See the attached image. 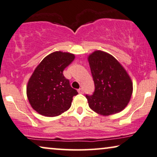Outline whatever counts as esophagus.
<instances>
[{"instance_id": "1", "label": "esophagus", "mask_w": 157, "mask_h": 157, "mask_svg": "<svg viewBox=\"0 0 157 157\" xmlns=\"http://www.w3.org/2000/svg\"><path fill=\"white\" fill-rule=\"evenodd\" d=\"M78 92L79 94H83L84 93V90H83L82 88H80V89H79V90H78Z\"/></svg>"}]
</instances>
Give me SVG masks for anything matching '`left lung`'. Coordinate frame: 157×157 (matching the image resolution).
<instances>
[{
	"mask_svg": "<svg viewBox=\"0 0 157 157\" xmlns=\"http://www.w3.org/2000/svg\"><path fill=\"white\" fill-rule=\"evenodd\" d=\"M95 90L86 95L89 106L99 115L108 116L125 108L132 94V82L123 65L113 56L97 50L88 56Z\"/></svg>",
	"mask_w": 157,
	"mask_h": 157,
	"instance_id": "left-lung-1",
	"label": "left lung"
}]
</instances>
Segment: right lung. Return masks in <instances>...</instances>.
<instances>
[{
  "instance_id": "obj_1",
  "label": "right lung",
  "mask_w": 157,
  "mask_h": 157,
  "mask_svg": "<svg viewBox=\"0 0 157 157\" xmlns=\"http://www.w3.org/2000/svg\"><path fill=\"white\" fill-rule=\"evenodd\" d=\"M74 54L55 51L46 56L28 81L27 96L32 109L42 116H58L71 106L78 92L72 88L63 71L75 59Z\"/></svg>"
}]
</instances>
